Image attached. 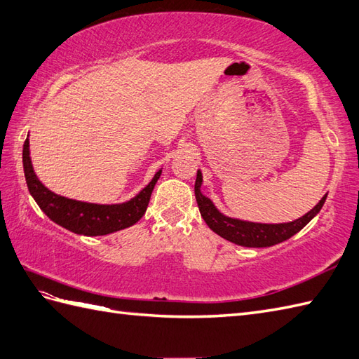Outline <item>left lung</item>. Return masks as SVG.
I'll return each instance as SVG.
<instances>
[{"instance_id": "obj_1", "label": "left lung", "mask_w": 359, "mask_h": 359, "mask_svg": "<svg viewBox=\"0 0 359 359\" xmlns=\"http://www.w3.org/2000/svg\"><path fill=\"white\" fill-rule=\"evenodd\" d=\"M201 184H203V175H201V172L198 170L196 181H195V196H196V203L199 207L201 216H203L205 224L216 234H219L221 238L236 243V245L250 247V248L273 247L276 243H280L286 239H290L291 236L299 233L303 226L320 212L327 196V195L323 196L320 203L313 207L311 212L302 216L300 219H295L294 222L256 224V222L231 219V217L224 216L219 210L213 205L212 201L201 194Z\"/></svg>"}]
</instances>
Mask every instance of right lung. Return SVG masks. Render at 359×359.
<instances>
[{"instance_id": "right-lung-1", "label": "right lung", "mask_w": 359, "mask_h": 359, "mask_svg": "<svg viewBox=\"0 0 359 359\" xmlns=\"http://www.w3.org/2000/svg\"><path fill=\"white\" fill-rule=\"evenodd\" d=\"M22 164L30 195L36 201L42 212L57 225L76 234L83 236L109 234L128 229V226L138 222L146 212L147 204L151 201L152 190L161 175V170L156 172L149 184L140 191L135 198L128 201V203L102 205L68 199L65 196L53 194V191L43 186L33 172L29 138H25L22 147Z\"/></svg>"}]
</instances>
